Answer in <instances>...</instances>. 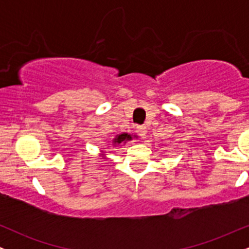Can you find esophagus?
Masks as SVG:
<instances>
[{
    "mask_svg": "<svg viewBox=\"0 0 249 249\" xmlns=\"http://www.w3.org/2000/svg\"><path fill=\"white\" fill-rule=\"evenodd\" d=\"M137 131H138V133L141 134L142 138H146V133H147V128L145 125H138L137 126Z\"/></svg>",
    "mask_w": 249,
    "mask_h": 249,
    "instance_id": "esophagus-1",
    "label": "esophagus"
}]
</instances>
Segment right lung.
<instances>
[{"label":"right lung","mask_w":249,"mask_h":249,"mask_svg":"<svg viewBox=\"0 0 249 249\" xmlns=\"http://www.w3.org/2000/svg\"><path fill=\"white\" fill-rule=\"evenodd\" d=\"M133 138H138V136H132V134H130V133H121V134H117L116 136V138H113L112 139V145L113 146H117V145H124V144H126L127 142H130V141H132ZM103 158H105V156H104V153H103Z\"/></svg>","instance_id":"obj_1"}]
</instances>
